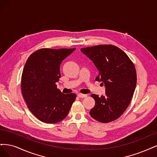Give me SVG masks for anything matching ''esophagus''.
<instances>
[{
  "label": "esophagus",
  "instance_id": "obj_1",
  "mask_svg": "<svg viewBox=\"0 0 157 157\" xmlns=\"http://www.w3.org/2000/svg\"><path fill=\"white\" fill-rule=\"evenodd\" d=\"M78 97H79V98H85V97H87V94H81V93H79L78 94Z\"/></svg>",
  "mask_w": 157,
  "mask_h": 157
}]
</instances>
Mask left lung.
<instances>
[{
	"label": "left lung",
	"mask_w": 157,
	"mask_h": 157,
	"mask_svg": "<svg viewBox=\"0 0 157 157\" xmlns=\"http://www.w3.org/2000/svg\"><path fill=\"white\" fill-rule=\"evenodd\" d=\"M92 60L99 74L96 81L104 85V96L91 94L95 105L90 111L91 117L100 123L118 119L130 102L136 86L134 64L123 51L113 45H98L81 49Z\"/></svg>",
	"instance_id": "8db88e82"
}]
</instances>
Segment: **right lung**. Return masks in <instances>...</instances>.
Masks as SVG:
<instances>
[{"label":"right lung","instance_id":"add662e5","mask_svg":"<svg viewBox=\"0 0 157 157\" xmlns=\"http://www.w3.org/2000/svg\"><path fill=\"white\" fill-rule=\"evenodd\" d=\"M75 49H40L25 63L21 83L23 97L29 110L42 122L52 124L64 119L76 97L74 93L63 94L56 85L60 64Z\"/></svg>","mask_w":157,"mask_h":157}]
</instances>
